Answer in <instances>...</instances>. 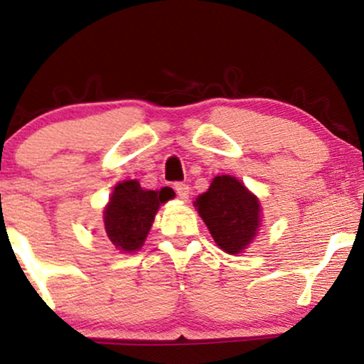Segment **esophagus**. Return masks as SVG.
<instances>
[{
  "mask_svg": "<svg viewBox=\"0 0 364 364\" xmlns=\"http://www.w3.org/2000/svg\"><path fill=\"white\" fill-rule=\"evenodd\" d=\"M174 190H176V195L183 200V202H186V200L190 198V186L185 185V183H176V185H174Z\"/></svg>",
  "mask_w": 364,
  "mask_h": 364,
  "instance_id": "1",
  "label": "esophagus"
}]
</instances>
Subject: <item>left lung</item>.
<instances>
[{
    "instance_id": "left-lung-1",
    "label": "left lung",
    "mask_w": 364,
    "mask_h": 364,
    "mask_svg": "<svg viewBox=\"0 0 364 364\" xmlns=\"http://www.w3.org/2000/svg\"><path fill=\"white\" fill-rule=\"evenodd\" d=\"M193 205L215 245L229 255L245 253L262 228L258 196L229 174L212 179L208 190L196 196Z\"/></svg>"
}]
</instances>
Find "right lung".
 <instances>
[{
    "mask_svg": "<svg viewBox=\"0 0 364 364\" xmlns=\"http://www.w3.org/2000/svg\"><path fill=\"white\" fill-rule=\"evenodd\" d=\"M174 196L171 188L144 190L136 179L114 186L104 207V232L119 253H135L144 246L159 207Z\"/></svg>",
    "mask_w": 364,
    "mask_h": 364,
    "instance_id": "right-lung-1",
    "label": "right lung"
}]
</instances>
